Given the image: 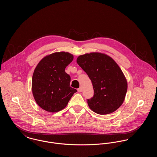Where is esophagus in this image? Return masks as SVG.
<instances>
[{
  "label": "esophagus",
  "mask_w": 157,
  "mask_h": 157,
  "mask_svg": "<svg viewBox=\"0 0 157 157\" xmlns=\"http://www.w3.org/2000/svg\"><path fill=\"white\" fill-rule=\"evenodd\" d=\"M78 91L79 92H81L82 91V88H81V87H80L79 88H78Z\"/></svg>",
  "instance_id": "obj_1"
}]
</instances>
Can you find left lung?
<instances>
[{
    "label": "left lung",
    "instance_id": "left-lung-1",
    "mask_svg": "<svg viewBox=\"0 0 157 157\" xmlns=\"http://www.w3.org/2000/svg\"><path fill=\"white\" fill-rule=\"evenodd\" d=\"M76 62L92 83L94 95L88 99L90 109L100 115L118 109L124 101L128 83L115 61L104 53L92 52L79 56Z\"/></svg>",
    "mask_w": 157,
    "mask_h": 157
}]
</instances>
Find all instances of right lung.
<instances>
[{"label": "right lung", "mask_w": 157, "mask_h": 157, "mask_svg": "<svg viewBox=\"0 0 157 157\" xmlns=\"http://www.w3.org/2000/svg\"><path fill=\"white\" fill-rule=\"evenodd\" d=\"M73 59L69 53H53L37 64L32 76V90L36 102L42 109L48 112L60 111L76 92L70 86L71 77L65 71Z\"/></svg>", "instance_id": "add662e5"}]
</instances>
